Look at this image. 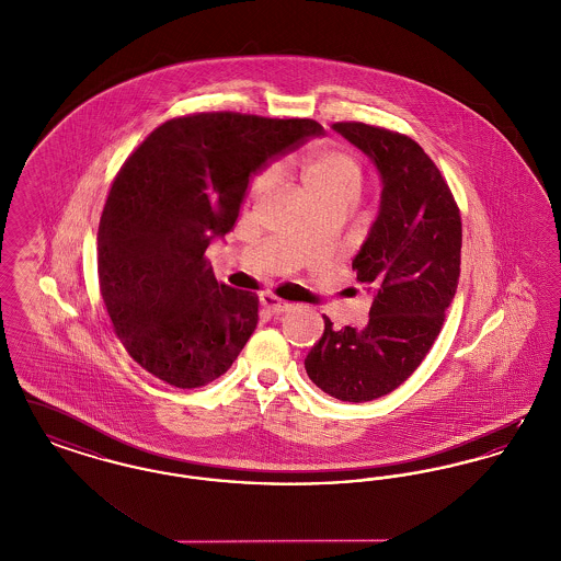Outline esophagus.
I'll return each mask as SVG.
<instances>
[{
    "mask_svg": "<svg viewBox=\"0 0 561 561\" xmlns=\"http://www.w3.org/2000/svg\"><path fill=\"white\" fill-rule=\"evenodd\" d=\"M261 302H263V307L267 309L268 313H273V316H279V313H286V311H290V302H286V300H279L277 296H273V294H265L263 298H261Z\"/></svg>",
    "mask_w": 561,
    "mask_h": 561,
    "instance_id": "esophagus-1",
    "label": "esophagus"
}]
</instances>
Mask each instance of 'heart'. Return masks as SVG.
<instances>
[{
  "label": "heart",
  "mask_w": 561,
  "mask_h": 561,
  "mask_svg": "<svg viewBox=\"0 0 561 561\" xmlns=\"http://www.w3.org/2000/svg\"><path fill=\"white\" fill-rule=\"evenodd\" d=\"M302 181L311 199L325 195H345L357 199L366 172L362 161L351 151L336 145H316L300 158ZM275 172L273 168L261 170L252 181V193H263L273 185Z\"/></svg>",
  "instance_id": "1"
}]
</instances>
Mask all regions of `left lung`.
Instances as JSON below:
<instances>
[{
    "label": "left lung",
    "instance_id": "1",
    "mask_svg": "<svg viewBox=\"0 0 561 561\" xmlns=\"http://www.w3.org/2000/svg\"><path fill=\"white\" fill-rule=\"evenodd\" d=\"M332 128L382 179L380 210L353 259L374 300L362 328L336 330L323 318L305 370L323 393L362 403L398 389L433 347L458 286L462 222L453 191L416 140L362 122Z\"/></svg>",
    "mask_w": 561,
    "mask_h": 561
}]
</instances>
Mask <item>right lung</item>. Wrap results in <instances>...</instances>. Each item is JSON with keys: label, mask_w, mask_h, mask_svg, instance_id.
I'll return each instance as SVG.
<instances>
[{"label": "right lung", "mask_w": 561, "mask_h": 561, "mask_svg": "<svg viewBox=\"0 0 561 561\" xmlns=\"http://www.w3.org/2000/svg\"><path fill=\"white\" fill-rule=\"evenodd\" d=\"M313 119L213 111L163 122L119 168L99 225V286L134 362L197 389L227 373L259 323V296L218 284L206 259L240 216L250 179Z\"/></svg>", "instance_id": "obj_1"}]
</instances>
